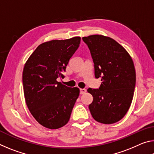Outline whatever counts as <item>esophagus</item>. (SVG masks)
<instances>
[{"instance_id":"esophagus-1","label":"esophagus","mask_w":154,"mask_h":154,"mask_svg":"<svg viewBox=\"0 0 154 154\" xmlns=\"http://www.w3.org/2000/svg\"><path fill=\"white\" fill-rule=\"evenodd\" d=\"M86 92V90L85 89H80V94H83Z\"/></svg>"}]
</instances>
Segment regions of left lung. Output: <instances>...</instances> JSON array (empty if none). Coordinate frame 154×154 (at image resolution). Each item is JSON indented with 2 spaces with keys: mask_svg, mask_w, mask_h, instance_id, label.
<instances>
[{
  "mask_svg": "<svg viewBox=\"0 0 154 154\" xmlns=\"http://www.w3.org/2000/svg\"><path fill=\"white\" fill-rule=\"evenodd\" d=\"M82 38L90 50L95 77L102 81L99 89H88L93 96L90 113L98 122L114 124L124 118L132 103L136 83L134 62L124 47L109 36Z\"/></svg>",
  "mask_w": 154,
  "mask_h": 154,
  "instance_id": "left-lung-1",
  "label": "left lung"
}]
</instances>
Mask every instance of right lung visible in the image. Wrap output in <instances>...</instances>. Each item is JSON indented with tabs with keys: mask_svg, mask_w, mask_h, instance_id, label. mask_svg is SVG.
I'll use <instances>...</instances> for the list:
<instances>
[{
	"mask_svg": "<svg viewBox=\"0 0 154 154\" xmlns=\"http://www.w3.org/2000/svg\"><path fill=\"white\" fill-rule=\"evenodd\" d=\"M80 36L51 40L38 45L25 63L22 74L24 97L36 121L49 129L66 125L78 96V88L58 82L69 60L79 48Z\"/></svg>",
	"mask_w": 154,
	"mask_h": 154,
	"instance_id": "1",
	"label": "right lung"
}]
</instances>
